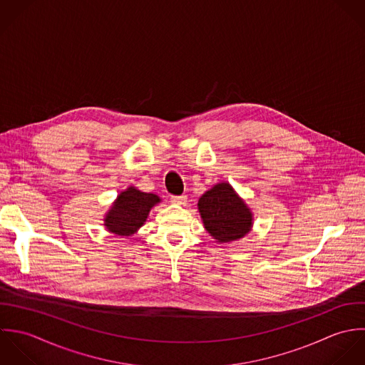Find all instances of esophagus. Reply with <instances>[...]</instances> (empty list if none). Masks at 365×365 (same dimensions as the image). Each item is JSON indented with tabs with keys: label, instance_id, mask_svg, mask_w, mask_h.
Instances as JSON below:
<instances>
[{
	"label": "esophagus",
	"instance_id": "34e87169",
	"mask_svg": "<svg viewBox=\"0 0 365 365\" xmlns=\"http://www.w3.org/2000/svg\"><path fill=\"white\" fill-rule=\"evenodd\" d=\"M186 200H187V199H186V196H183V195H182V196H172V197H170V202H172L173 205H185Z\"/></svg>",
	"mask_w": 365,
	"mask_h": 365
}]
</instances>
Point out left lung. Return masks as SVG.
<instances>
[{
  "label": "left lung",
  "mask_w": 365,
  "mask_h": 365,
  "mask_svg": "<svg viewBox=\"0 0 365 365\" xmlns=\"http://www.w3.org/2000/svg\"><path fill=\"white\" fill-rule=\"evenodd\" d=\"M197 209L206 231L221 244L244 238L254 224V215L228 182L216 183L205 192Z\"/></svg>",
  "instance_id": "obj_1"
}]
</instances>
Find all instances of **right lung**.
Wrapping results in <instances>:
<instances>
[{
	"label": "right lung",
	"mask_w": 365,
	"mask_h": 365,
	"mask_svg": "<svg viewBox=\"0 0 365 365\" xmlns=\"http://www.w3.org/2000/svg\"><path fill=\"white\" fill-rule=\"evenodd\" d=\"M160 203V197L145 193L135 186H128L113 202L104 215V227L117 237H130L135 234L149 216L152 207Z\"/></svg>",
	"instance_id": "1"
}]
</instances>
